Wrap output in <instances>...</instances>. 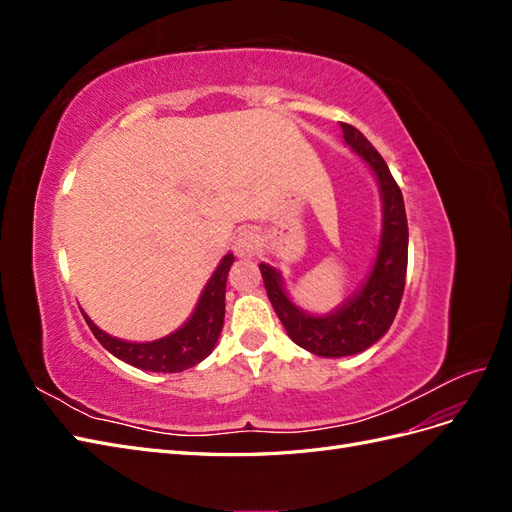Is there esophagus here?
I'll return each instance as SVG.
<instances>
[{
    "label": "esophagus",
    "instance_id": "34e87169",
    "mask_svg": "<svg viewBox=\"0 0 512 512\" xmlns=\"http://www.w3.org/2000/svg\"><path fill=\"white\" fill-rule=\"evenodd\" d=\"M258 235L254 230H241L239 235L232 241V247H235V254L239 258H254L258 252Z\"/></svg>",
    "mask_w": 512,
    "mask_h": 512
}]
</instances>
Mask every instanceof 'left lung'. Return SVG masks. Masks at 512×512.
<instances>
[{
    "instance_id": "left-lung-1",
    "label": "left lung",
    "mask_w": 512,
    "mask_h": 512,
    "mask_svg": "<svg viewBox=\"0 0 512 512\" xmlns=\"http://www.w3.org/2000/svg\"><path fill=\"white\" fill-rule=\"evenodd\" d=\"M344 141L374 170L382 196V235L378 256L367 282L359 292L327 316H312L290 301L282 275L260 262L269 301L294 344L318 356L359 354L374 346L391 329L406 286L408 269V220L404 196L389 166L367 138L350 123H342Z\"/></svg>"
}]
</instances>
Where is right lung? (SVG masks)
<instances>
[{
  "mask_svg": "<svg viewBox=\"0 0 512 512\" xmlns=\"http://www.w3.org/2000/svg\"><path fill=\"white\" fill-rule=\"evenodd\" d=\"M235 256L226 254L222 262L211 275L203 294H200L198 305L190 320L183 324L181 329L170 333L156 342H123L113 335L98 329L94 322L85 316L91 333L96 335L98 342L115 354L117 359L126 361L138 369L145 371H158V374H177V371L190 369L205 361L213 352L218 337L224 327V312H226V277Z\"/></svg>",
  "mask_w": 512,
  "mask_h": 512,
  "instance_id": "right-lung-1",
  "label": "right lung"
}]
</instances>
